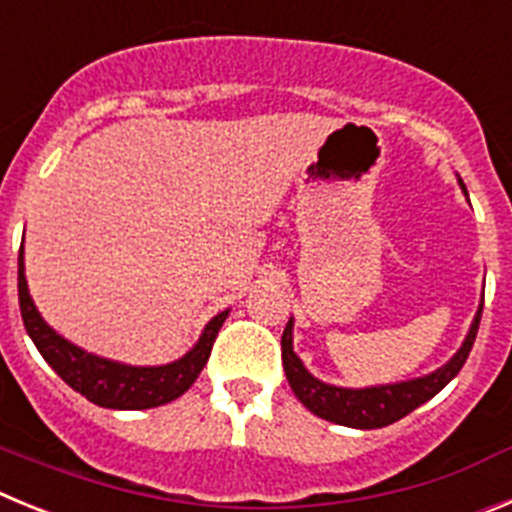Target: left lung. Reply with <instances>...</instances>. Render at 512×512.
Wrapping results in <instances>:
<instances>
[{"mask_svg":"<svg viewBox=\"0 0 512 512\" xmlns=\"http://www.w3.org/2000/svg\"><path fill=\"white\" fill-rule=\"evenodd\" d=\"M459 186L464 188V183L459 181ZM464 193H467V188H464ZM480 319L482 306L480 311H477V316H474L467 339H464V344L459 347V352L454 354L444 367L431 372V375L416 377V380L393 382V385H375V388L359 390L326 385V382L316 380V377L303 367L298 354L293 352V319H290L283 331V339H280L285 377H288L290 388H293L296 398L306 405L313 416L326 418V421L349 428L390 426V423L400 421L403 416L416 411L418 405L431 400L436 393H441V390L459 375V370H462L464 362H467L469 352H472L474 336H477V329H480Z\"/></svg>","mask_w":512,"mask_h":512,"instance_id":"obj_1","label":"left lung"}]
</instances>
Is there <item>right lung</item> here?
Here are the masks:
<instances>
[{"mask_svg":"<svg viewBox=\"0 0 512 512\" xmlns=\"http://www.w3.org/2000/svg\"><path fill=\"white\" fill-rule=\"evenodd\" d=\"M17 293H20V311L25 329L30 339L35 342L43 359L53 367L63 382H68L76 393L84 395L94 405L101 408H117V411H142V408H158V405L170 403L181 398L191 388L199 372L204 370L209 359L214 339L227 321L229 311H222L219 316L206 324L204 334L196 342V347L181 359L160 367H132L112 359L96 357V354L84 352L81 347L55 334L43 316L38 313L35 303L30 298L25 280V257H17Z\"/></svg>","mask_w":512,"mask_h":512,"instance_id":"1","label":"right lung"}]
</instances>
